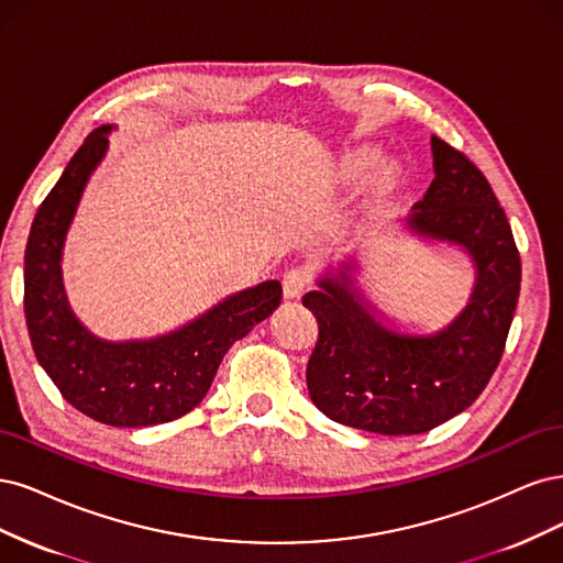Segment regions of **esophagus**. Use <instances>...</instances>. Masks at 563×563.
Segmentation results:
<instances>
[{
	"label": "esophagus",
	"mask_w": 563,
	"mask_h": 563,
	"mask_svg": "<svg viewBox=\"0 0 563 563\" xmlns=\"http://www.w3.org/2000/svg\"><path fill=\"white\" fill-rule=\"evenodd\" d=\"M306 287H308V276L299 268L287 271V274L283 276V297L285 299H299Z\"/></svg>",
	"instance_id": "esophagus-1"
}]
</instances>
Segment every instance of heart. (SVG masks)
<instances>
[{"label": "heart", "instance_id": "b5f03b06", "mask_svg": "<svg viewBox=\"0 0 563 563\" xmlns=\"http://www.w3.org/2000/svg\"><path fill=\"white\" fill-rule=\"evenodd\" d=\"M376 163L374 150H353L343 154L339 161V177L346 183H357L365 177ZM402 189V170L397 168V163H386L380 166L372 177V198H369V212L374 217L384 214L393 203L397 194Z\"/></svg>", "mask_w": 563, "mask_h": 563}]
</instances>
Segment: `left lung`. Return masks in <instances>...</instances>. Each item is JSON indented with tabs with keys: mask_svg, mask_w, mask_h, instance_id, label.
I'll use <instances>...</instances> for the list:
<instances>
[{
	"mask_svg": "<svg viewBox=\"0 0 563 563\" xmlns=\"http://www.w3.org/2000/svg\"><path fill=\"white\" fill-rule=\"evenodd\" d=\"M434 179L409 229L465 247L477 266L470 303L430 336L388 330L351 276L318 280L301 303L318 320L306 384L328 419L378 434H421L473 405L494 376L515 318L521 262L505 210L482 170L432 135Z\"/></svg>",
	"mask_w": 563,
	"mask_h": 563,
	"instance_id": "1",
	"label": "left lung"
}]
</instances>
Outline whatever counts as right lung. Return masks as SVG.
I'll return each instance as SVG.
<instances>
[{"mask_svg":"<svg viewBox=\"0 0 563 563\" xmlns=\"http://www.w3.org/2000/svg\"><path fill=\"white\" fill-rule=\"evenodd\" d=\"M112 125L93 131L48 191L25 247V320L34 355L65 400L114 428L168 423L201 405L235 341L276 311L283 287L266 280L233 295L183 330L152 341L110 343L69 311L60 255L90 173L107 152Z\"/></svg>","mask_w":563,"mask_h":563,"instance_id":"obj_1","label":"right lung"}]
</instances>
